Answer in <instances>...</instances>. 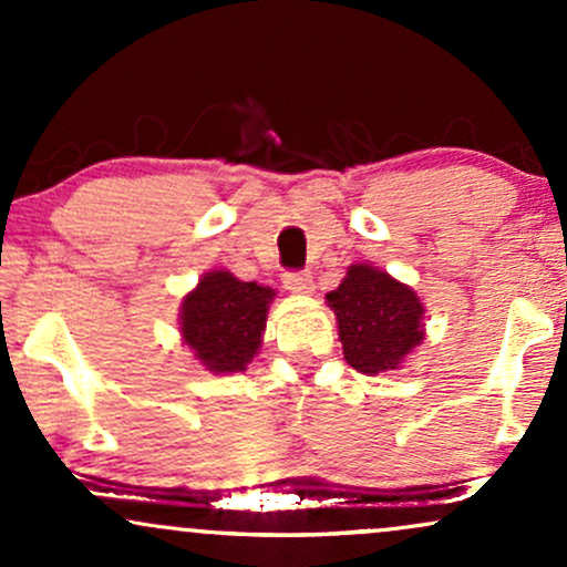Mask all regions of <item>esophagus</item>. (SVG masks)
<instances>
[{"mask_svg":"<svg viewBox=\"0 0 567 567\" xmlns=\"http://www.w3.org/2000/svg\"><path fill=\"white\" fill-rule=\"evenodd\" d=\"M285 288L306 296V292L315 290V279H311L309 271H288V275H285Z\"/></svg>","mask_w":567,"mask_h":567,"instance_id":"1","label":"esophagus"}]
</instances>
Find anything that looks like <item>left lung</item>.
Returning a JSON list of instances; mask_svg holds the SVG:
<instances>
[{
	"label": "left lung",
	"instance_id": "8db88e82",
	"mask_svg": "<svg viewBox=\"0 0 567 567\" xmlns=\"http://www.w3.org/2000/svg\"><path fill=\"white\" fill-rule=\"evenodd\" d=\"M328 306L336 311L343 357L365 375L400 370L424 341V303L408 285L370 264L349 266Z\"/></svg>",
	"mask_w": 567,
	"mask_h": 567
}]
</instances>
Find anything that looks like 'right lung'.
Returning <instances> with one entry per match:
<instances>
[{
    "label": "right lung",
    "instance_id": "right-lung-1",
    "mask_svg": "<svg viewBox=\"0 0 567 567\" xmlns=\"http://www.w3.org/2000/svg\"><path fill=\"white\" fill-rule=\"evenodd\" d=\"M275 290L207 271L181 303V336L210 373H239L261 349Z\"/></svg>",
    "mask_w": 567,
    "mask_h": 567
}]
</instances>
